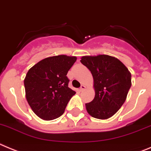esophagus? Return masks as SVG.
I'll return each mask as SVG.
<instances>
[{
  "instance_id": "1",
  "label": "esophagus",
  "mask_w": 151,
  "mask_h": 151,
  "mask_svg": "<svg viewBox=\"0 0 151 151\" xmlns=\"http://www.w3.org/2000/svg\"><path fill=\"white\" fill-rule=\"evenodd\" d=\"M86 89V86L84 85H82L81 86V88H80V91H81V92H83V91L84 90V89Z\"/></svg>"
}]
</instances>
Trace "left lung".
Listing matches in <instances>:
<instances>
[{
    "mask_svg": "<svg viewBox=\"0 0 151 151\" xmlns=\"http://www.w3.org/2000/svg\"><path fill=\"white\" fill-rule=\"evenodd\" d=\"M81 63L93 77L95 98L86 104L92 117L107 119L116 114L126 101L132 86L131 73L118 59L108 55H84Z\"/></svg>",
    "mask_w": 151,
    "mask_h": 151,
    "instance_id": "obj_1",
    "label": "left lung"
}]
</instances>
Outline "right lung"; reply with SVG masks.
Returning <instances> with one entry per match:
<instances>
[{"label": "right lung", "instance_id": "right-lung-1", "mask_svg": "<svg viewBox=\"0 0 151 151\" xmlns=\"http://www.w3.org/2000/svg\"><path fill=\"white\" fill-rule=\"evenodd\" d=\"M77 61L76 56L47 57L32 66L24 80L25 97L35 114L52 120L65 112L76 92L68 87L67 74Z\"/></svg>", "mask_w": 151, "mask_h": 151}]
</instances>
